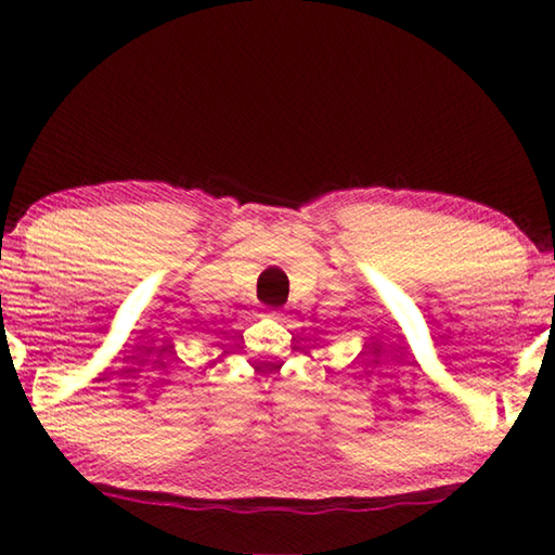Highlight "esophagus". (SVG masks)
<instances>
[{
    "label": "esophagus",
    "instance_id": "obj_1",
    "mask_svg": "<svg viewBox=\"0 0 555 555\" xmlns=\"http://www.w3.org/2000/svg\"><path fill=\"white\" fill-rule=\"evenodd\" d=\"M267 315L271 318V321H279V318H281V313H279V311H269Z\"/></svg>",
    "mask_w": 555,
    "mask_h": 555
}]
</instances>
